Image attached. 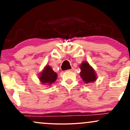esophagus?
Wrapping results in <instances>:
<instances>
[{"instance_id":"obj_1","label":"esophagus","mask_w":130,"mask_h":130,"mask_svg":"<svg viewBox=\"0 0 130 130\" xmlns=\"http://www.w3.org/2000/svg\"><path fill=\"white\" fill-rule=\"evenodd\" d=\"M73 70V69H70V70H68V71H71V70Z\"/></svg>"}]
</instances>
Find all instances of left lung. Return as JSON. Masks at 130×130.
Returning a JSON list of instances; mask_svg holds the SVG:
<instances>
[{
    "instance_id": "8db88e82",
    "label": "left lung",
    "mask_w": 130,
    "mask_h": 130,
    "mask_svg": "<svg viewBox=\"0 0 130 130\" xmlns=\"http://www.w3.org/2000/svg\"><path fill=\"white\" fill-rule=\"evenodd\" d=\"M80 76L86 84L94 83L97 79L96 71L86 61H83L80 65Z\"/></svg>"
}]
</instances>
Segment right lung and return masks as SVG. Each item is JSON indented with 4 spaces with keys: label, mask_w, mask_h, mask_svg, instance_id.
Instances as JSON below:
<instances>
[{
    "label": "right lung",
    "mask_w": 130,
    "mask_h": 130,
    "mask_svg": "<svg viewBox=\"0 0 130 130\" xmlns=\"http://www.w3.org/2000/svg\"><path fill=\"white\" fill-rule=\"evenodd\" d=\"M57 78V74L53 71L50 65H47L44 69L38 74V79L42 84L51 86Z\"/></svg>",
    "instance_id": "1"
}]
</instances>
